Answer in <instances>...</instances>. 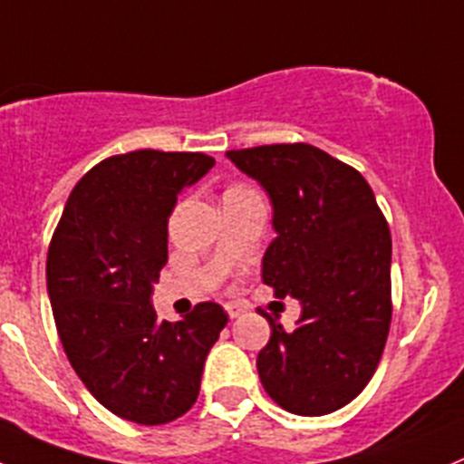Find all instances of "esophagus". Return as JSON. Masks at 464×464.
I'll return each mask as SVG.
<instances>
[{
  "instance_id": "esophagus-1",
  "label": "esophagus",
  "mask_w": 464,
  "mask_h": 464,
  "mask_svg": "<svg viewBox=\"0 0 464 464\" xmlns=\"http://www.w3.org/2000/svg\"><path fill=\"white\" fill-rule=\"evenodd\" d=\"M225 310H227L229 319H237V316H241V312H244V307H241L239 303H227V305H225Z\"/></svg>"
}]
</instances>
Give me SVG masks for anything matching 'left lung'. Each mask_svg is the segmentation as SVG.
I'll use <instances>...</instances> for the list:
<instances>
[{
  "mask_svg": "<svg viewBox=\"0 0 464 464\" xmlns=\"http://www.w3.org/2000/svg\"><path fill=\"white\" fill-rule=\"evenodd\" d=\"M268 193L276 239L262 259L276 298L303 314L291 333L277 319L257 355L266 394L286 412L321 417L372 381L392 324V235L367 179L310 143L229 150Z\"/></svg>",
  "mask_w": 464,
  "mask_h": 464,
  "instance_id": "1",
  "label": "left lung"
}]
</instances>
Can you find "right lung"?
<instances>
[{
  "label": "right lung",
  "mask_w": 464,
  "mask_h": 464,
  "mask_svg": "<svg viewBox=\"0 0 464 464\" xmlns=\"http://www.w3.org/2000/svg\"><path fill=\"white\" fill-rule=\"evenodd\" d=\"M214 166L202 152L134 150L92 166L70 193L47 250V291L70 364L107 410L140 426L193 408L218 303L159 321L150 295L169 262V216Z\"/></svg>",
  "instance_id": "1"
}]
</instances>
